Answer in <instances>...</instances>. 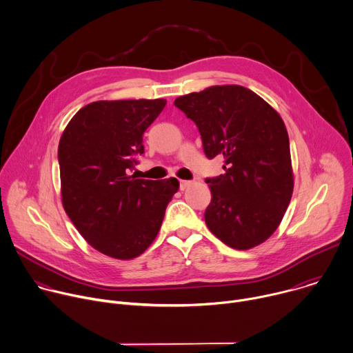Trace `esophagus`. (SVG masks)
<instances>
[{
	"mask_svg": "<svg viewBox=\"0 0 353 353\" xmlns=\"http://www.w3.org/2000/svg\"><path fill=\"white\" fill-rule=\"evenodd\" d=\"M192 185L190 181H181V190H185L186 188H189Z\"/></svg>",
	"mask_w": 353,
	"mask_h": 353,
	"instance_id": "1",
	"label": "esophagus"
}]
</instances>
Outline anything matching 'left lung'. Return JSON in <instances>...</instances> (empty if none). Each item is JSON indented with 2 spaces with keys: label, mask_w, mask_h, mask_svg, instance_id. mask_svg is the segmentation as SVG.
Here are the masks:
<instances>
[{
  "label": "left lung",
  "mask_w": 353,
  "mask_h": 353,
  "mask_svg": "<svg viewBox=\"0 0 353 353\" xmlns=\"http://www.w3.org/2000/svg\"><path fill=\"white\" fill-rule=\"evenodd\" d=\"M190 118L207 159H223L224 175L208 178L204 220L236 250L267 241L283 221L294 192L290 137L281 115L239 85L210 86L174 101Z\"/></svg>",
  "instance_id": "left-lung-1"
}]
</instances>
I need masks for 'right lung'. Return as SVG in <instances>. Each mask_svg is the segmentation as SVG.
I'll return each mask as SVG.
<instances>
[{
    "instance_id": "add662e5",
    "label": "right lung",
    "mask_w": 353,
    "mask_h": 353,
    "mask_svg": "<svg viewBox=\"0 0 353 353\" xmlns=\"http://www.w3.org/2000/svg\"><path fill=\"white\" fill-rule=\"evenodd\" d=\"M167 100H101L81 108L58 145L61 199L85 241L118 260L142 254L156 239L176 178L129 175L145 153L143 133Z\"/></svg>"
}]
</instances>
